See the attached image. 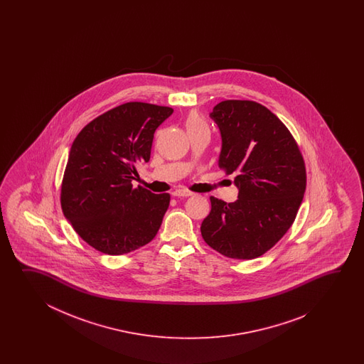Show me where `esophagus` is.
I'll list each match as a JSON object with an SVG mask.
<instances>
[{
  "label": "esophagus",
  "instance_id": "1",
  "mask_svg": "<svg viewBox=\"0 0 364 364\" xmlns=\"http://www.w3.org/2000/svg\"><path fill=\"white\" fill-rule=\"evenodd\" d=\"M193 193H191L190 190H186V188H179V190H176L173 195L174 196H177V198H187V196H191Z\"/></svg>",
  "mask_w": 364,
  "mask_h": 364
}]
</instances>
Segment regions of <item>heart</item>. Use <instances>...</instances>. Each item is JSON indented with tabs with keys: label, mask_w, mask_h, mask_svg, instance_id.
I'll use <instances>...</instances> for the list:
<instances>
[{
	"label": "heart",
	"mask_w": 364,
	"mask_h": 364,
	"mask_svg": "<svg viewBox=\"0 0 364 364\" xmlns=\"http://www.w3.org/2000/svg\"><path fill=\"white\" fill-rule=\"evenodd\" d=\"M203 126H207V124L203 119V117L199 113H196V112L190 113L188 117L186 118V129H187V132H193V130H196V129L203 127Z\"/></svg>",
	"instance_id": "obj_1"
}]
</instances>
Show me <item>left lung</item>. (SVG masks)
Wrapping results in <instances>:
<instances>
[{"label":"left lung","instance_id":"8db88e82","mask_svg":"<svg viewBox=\"0 0 364 364\" xmlns=\"http://www.w3.org/2000/svg\"><path fill=\"white\" fill-rule=\"evenodd\" d=\"M209 116L223 138L218 168L235 176L240 193L234 203L209 198L201 235L223 255L255 259L294 223L306 191L304 160L287 126L256 101H221Z\"/></svg>","mask_w":364,"mask_h":364}]
</instances>
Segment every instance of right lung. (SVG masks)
<instances>
[{
  "mask_svg": "<svg viewBox=\"0 0 364 364\" xmlns=\"http://www.w3.org/2000/svg\"><path fill=\"white\" fill-rule=\"evenodd\" d=\"M173 109L132 101L85 124L70 149L61 207L91 247L124 255L154 240L171 203L169 193L132 187L136 165L148 163L156 129Z\"/></svg>",
  "mask_w": 364,
  "mask_h": 364,
  "instance_id": "add662e5",
  "label": "right lung"
}]
</instances>
